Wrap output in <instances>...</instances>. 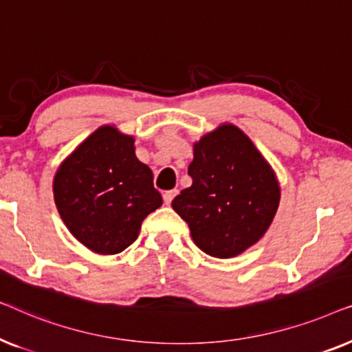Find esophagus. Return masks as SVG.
Masks as SVG:
<instances>
[{
	"mask_svg": "<svg viewBox=\"0 0 352 352\" xmlns=\"http://www.w3.org/2000/svg\"><path fill=\"white\" fill-rule=\"evenodd\" d=\"M176 194H177L176 189L166 190L165 194H163V201H165V205H170L171 201H173V199H175V197H176Z\"/></svg>",
	"mask_w": 352,
	"mask_h": 352,
	"instance_id": "34e87169",
	"label": "esophagus"
}]
</instances>
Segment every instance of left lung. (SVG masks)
<instances>
[{"mask_svg": "<svg viewBox=\"0 0 352 352\" xmlns=\"http://www.w3.org/2000/svg\"><path fill=\"white\" fill-rule=\"evenodd\" d=\"M192 186L173 200L194 243L234 258L266 234L280 201L276 173L242 129L221 124L194 144Z\"/></svg>", "mask_w": 352, "mask_h": 352, "instance_id": "1", "label": "left lung"}]
</instances>
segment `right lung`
<instances>
[{"label":"right lung","mask_w":352,"mask_h":352,"mask_svg":"<svg viewBox=\"0 0 352 352\" xmlns=\"http://www.w3.org/2000/svg\"><path fill=\"white\" fill-rule=\"evenodd\" d=\"M52 190L67 229L99 254L128 248L147 214L163 204L151 168L134 153V138L110 124L96 129L60 163Z\"/></svg>","instance_id":"right-lung-1"}]
</instances>
